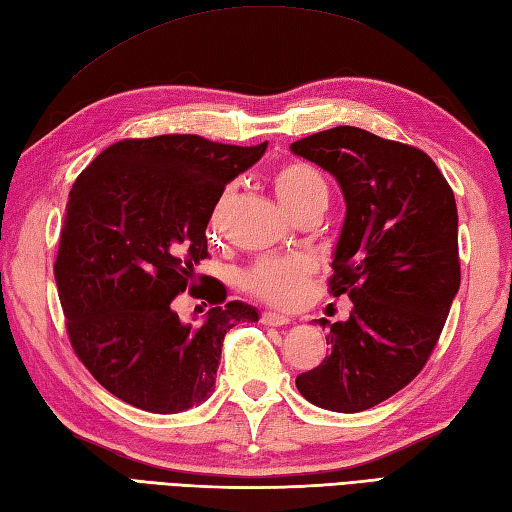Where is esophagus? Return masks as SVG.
<instances>
[{"instance_id":"esophagus-1","label":"esophagus","mask_w":512,"mask_h":512,"mask_svg":"<svg viewBox=\"0 0 512 512\" xmlns=\"http://www.w3.org/2000/svg\"><path fill=\"white\" fill-rule=\"evenodd\" d=\"M259 319H262V323H266V325H275V328H284V325L290 323V317H286V314H279V312H262L259 314Z\"/></svg>"}]
</instances>
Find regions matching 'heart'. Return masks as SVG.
Here are the masks:
<instances>
[{"label":"heart","instance_id":"heart-1","mask_svg":"<svg viewBox=\"0 0 512 512\" xmlns=\"http://www.w3.org/2000/svg\"><path fill=\"white\" fill-rule=\"evenodd\" d=\"M273 189L281 206L295 217L299 211L314 204L328 202V184L317 167L306 160H288L273 173ZM233 187L224 189L217 198L209 226L217 231L222 215L231 202ZM314 275V262L306 255L290 257H262L239 273V286L248 295L262 299L273 306H292L306 290L310 277Z\"/></svg>","mask_w":512,"mask_h":512}]
</instances>
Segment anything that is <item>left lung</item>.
Masks as SVG:
<instances>
[{"instance_id":"1","label":"left lung","mask_w":512,"mask_h":512,"mask_svg":"<svg viewBox=\"0 0 512 512\" xmlns=\"http://www.w3.org/2000/svg\"><path fill=\"white\" fill-rule=\"evenodd\" d=\"M290 149L341 184L347 213L328 286L354 306L330 325L328 358L299 374L297 389L323 409L365 411L422 372L449 317L460 288L453 191L422 149L358 127Z\"/></svg>"}]
</instances>
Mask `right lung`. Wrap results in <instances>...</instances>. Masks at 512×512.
<instances>
[{"label": "right lung", "mask_w": 512, "mask_h": 512, "mask_svg": "<svg viewBox=\"0 0 512 512\" xmlns=\"http://www.w3.org/2000/svg\"><path fill=\"white\" fill-rule=\"evenodd\" d=\"M266 147L195 134L125 138L72 184L54 262L65 330L88 372L127 405L151 413L200 405L213 391L226 332L259 319L193 266L209 257L217 198ZM187 289L214 306L200 326L172 310Z\"/></svg>", "instance_id": "add662e5"}]
</instances>
